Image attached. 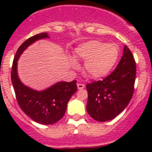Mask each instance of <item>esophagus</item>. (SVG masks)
Listing matches in <instances>:
<instances>
[{
    "mask_svg": "<svg viewBox=\"0 0 152 152\" xmlns=\"http://www.w3.org/2000/svg\"><path fill=\"white\" fill-rule=\"evenodd\" d=\"M77 87L79 90H82V89H84L85 88V85H83V84H77Z\"/></svg>",
    "mask_w": 152,
    "mask_h": 152,
    "instance_id": "esophagus-1",
    "label": "esophagus"
}]
</instances>
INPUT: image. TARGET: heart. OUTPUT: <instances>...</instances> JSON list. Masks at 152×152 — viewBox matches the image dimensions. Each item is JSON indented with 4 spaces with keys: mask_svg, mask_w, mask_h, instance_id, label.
Returning <instances> with one entry per match:
<instances>
[{
    "mask_svg": "<svg viewBox=\"0 0 152 152\" xmlns=\"http://www.w3.org/2000/svg\"><path fill=\"white\" fill-rule=\"evenodd\" d=\"M119 56V49L115 45L99 40H90L81 44L75 50L74 56L85 61V70L90 77L95 79L107 76L115 65ZM76 67L74 61L71 62Z\"/></svg>",
    "mask_w": 152,
    "mask_h": 152,
    "instance_id": "b5f03b06",
    "label": "heart"
}]
</instances>
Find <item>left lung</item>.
I'll use <instances>...</instances> for the list:
<instances>
[{"mask_svg": "<svg viewBox=\"0 0 152 152\" xmlns=\"http://www.w3.org/2000/svg\"><path fill=\"white\" fill-rule=\"evenodd\" d=\"M135 78V60L125 45L123 56L116 68L103 80L94 81L86 85L88 114L101 122L115 118L132 98Z\"/></svg>", "mask_w": 152, "mask_h": 152, "instance_id": "left-lung-1", "label": "left lung"}]
</instances>
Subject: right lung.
I'll use <instances>...</instances> for the list:
<instances>
[{"mask_svg":"<svg viewBox=\"0 0 152 152\" xmlns=\"http://www.w3.org/2000/svg\"><path fill=\"white\" fill-rule=\"evenodd\" d=\"M47 37H49L47 33L38 34L19 47L12 63L11 79L21 110L37 123L50 125L59 121L65 115L70 97L77 90L76 81L58 82L46 90L37 91L24 85L17 72L18 60L23 51L35 41Z\"/></svg>","mask_w":152,"mask_h":152,"instance_id":"right-lung-1","label":"right lung"}]
</instances>
